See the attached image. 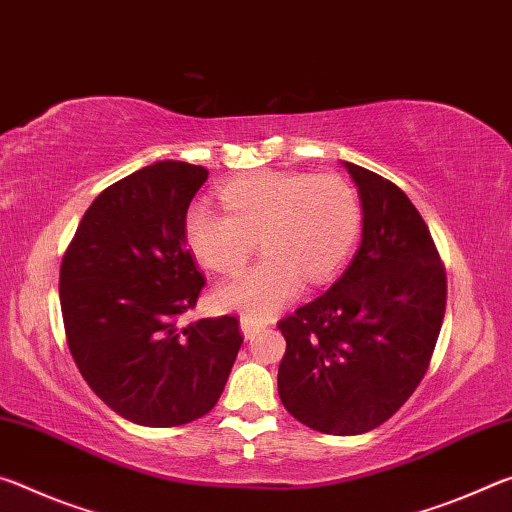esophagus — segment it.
<instances>
[{
  "mask_svg": "<svg viewBox=\"0 0 512 512\" xmlns=\"http://www.w3.org/2000/svg\"><path fill=\"white\" fill-rule=\"evenodd\" d=\"M263 329H265V322H261V320H251V317H242L240 320V331L247 340L254 338V335L261 333Z\"/></svg>",
  "mask_w": 512,
  "mask_h": 512,
  "instance_id": "1",
  "label": "esophagus"
}]
</instances>
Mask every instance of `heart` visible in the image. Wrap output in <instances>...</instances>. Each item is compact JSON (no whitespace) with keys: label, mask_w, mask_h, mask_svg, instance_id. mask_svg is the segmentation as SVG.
I'll return each mask as SVG.
<instances>
[{"label":"heart","mask_w":512,"mask_h":512,"mask_svg":"<svg viewBox=\"0 0 512 512\" xmlns=\"http://www.w3.org/2000/svg\"><path fill=\"white\" fill-rule=\"evenodd\" d=\"M224 211L197 201L186 215V240L208 270L233 274L256 251L249 272L217 290V304L247 317H267L304 286H322L351 254L360 236V201L338 174L263 170L226 183Z\"/></svg>","instance_id":"obj_1"}]
</instances>
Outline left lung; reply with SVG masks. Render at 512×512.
Wrapping results in <instances>:
<instances>
[{
	"label": "left lung",
	"mask_w": 512,
	"mask_h": 512,
	"mask_svg": "<svg viewBox=\"0 0 512 512\" xmlns=\"http://www.w3.org/2000/svg\"><path fill=\"white\" fill-rule=\"evenodd\" d=\"M363 240L333 286L276 324L286 338L279 397L301 424L367 433L406 404L429 370L447 274L422 215L395 183L345 163Z\"/></svg>",
	"instance_id": "left-lung-1"
}]
</instances>
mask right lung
<instances>
[{
  "label": "right lung",
  "mask_w": 512,
  "mask_h": 512,
  "mask_svg": "<svg viewBox=\"0 0 512 512\" xmlns=\"http://www.w3.org/2000/svg\"><path fill=\"white\" fill-rule=\"evenodd\" d=\"M208 170L158 161L92 201L61 263L67 347L92 392L140 426L188 424L220 399L236 363L238 317L183 326L204 276L186 215Z\"/></svg>",
  "instance_id": "obj_1"
}]
</instances>
